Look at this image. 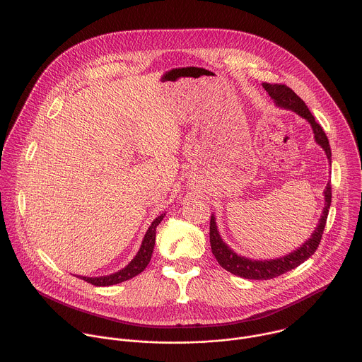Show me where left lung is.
Wrapping results in <instances>:
<instances>
[{
    "label": "left lung",
    "mask_w": 362,
    "mask_h": 362,
    "mask_svg": "<svg viewBox=\"0 0 362 362\" xmlns=\"http://www.w3.org/2000/svg\"><path fill=\"white\" fill-rule=\"evenodd\" d=\"M262 86L268 91L271 98H274L276 105L293 110L295 112H298L300 117L306 118L310 122L317 144L322 145V148L326 151L329 160L332 162V149H330L327 135L323 131L322 125L316 121V118L313 117V114L310 112V110L308 108L305 101L286 84L264 83ZM325 197H326V206L323 209L322 218H320L319 226L316 227L313 235L299 250L293 251L292 254H289L286 257H282L279 259H272V261H251L248 258L240 257L235 252H233L220 238L214 217H211V220H210V244H211V252H213L214 258L217 259L220 267L224 268L226 271H228L237 276H241L245 279H255V281H262V279L267 281V279L278 278L282 274H286V272L295 269L296 267L303 264L306 259H309L319 248V244L322 241L323 231L326 227L327 216H329V209L332 204L330 182L327 183V187L325 190Z\"/></svg>",
    "instance_id": "1"
}]
</instances>
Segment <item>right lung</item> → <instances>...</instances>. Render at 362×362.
Wrapping results in <instances>:
<instances>
[{
	"label": "right lung",
	"mask_w": 362,
	"mask_h": 362,
	"mask_svg": "<svg viewBox=\"0 0 362 362\" xmlns=\"http://www.w3.org/2000/svg\"><path fill=\"white\" fill-rule=\"evenodd\" d=\"M165 214H160L158 218L153 220V223L151 224V227L148 228L142 245L138 251V254L135 255V258L121 271L112 274V275H107V276H100V278H87V276H80V279L86 281L87 284H91L94 286H110V285H117L121 284L124 281H128L136 275H139L149 264L152 252H153V247H155V235H156V227L159 226V223L163 220Z\"/></svg>",
	"instance_id": "right-lung-1"
}]
</instances>
